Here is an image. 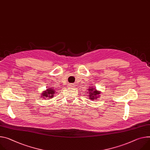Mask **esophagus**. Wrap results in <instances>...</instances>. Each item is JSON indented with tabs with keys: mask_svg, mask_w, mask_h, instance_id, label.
I'll return each instance as SVG.
<instances>
[{
	"mask_svg": "<svg viewBox=\"0 0 150 150\" xmlns=\"http://www.w3.org/2000/svg\"><path fill=\"white\" fill-rule=\"evenodd\" d=\"M74 86H75V85H74V84H69V87H74Z\"/></svg>",
	"mask_w": 150,
	"mask_h": 150,
	"instance_id": "34e87169",
	"label": "esophagus"
}]
</instances>
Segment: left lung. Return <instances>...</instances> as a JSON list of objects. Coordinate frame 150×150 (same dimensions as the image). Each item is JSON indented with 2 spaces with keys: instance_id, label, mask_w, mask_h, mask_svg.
Here are the masks:
<instances>
[{
  "instance_id": "1",
  "label": "left lung",
  "mask_w": 150,
  "mask_h": 150,
  "mask_svg": "<svg viewBox=\"0 0 150 150\" xmlns=\"http://www.w3.org/2000/svg\"><path fill=\"white\" fill-rule=\"evenodd\" d=\"M87 91L88 93V96H89V99L91 100H96L98 98H99L100 94L101 93V92L98 90H96V88H93V87H90L88 89Z\"/></svg>"
}]
</instances>
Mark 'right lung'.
Returning <instances> with one entry per match:
<instances>
[{
    "label": "right lung",
    "instance_id": "obj_1",
    "mask_svg": "<svg viewBox=\"0 0 150 150\" xmlns=\"http://www.w3.org/2000/svg\"><path fill=\"white\" fill-rule=\"evenodd\" d=\"M56 90L53 88H48L46 90L44 91L41 93V96L44 99L47 98L48 99L52 98L54 97V94H56Z\"/></svg>",
    "mask_w": 150,
    "mask_h": 150
}]
</instances>
